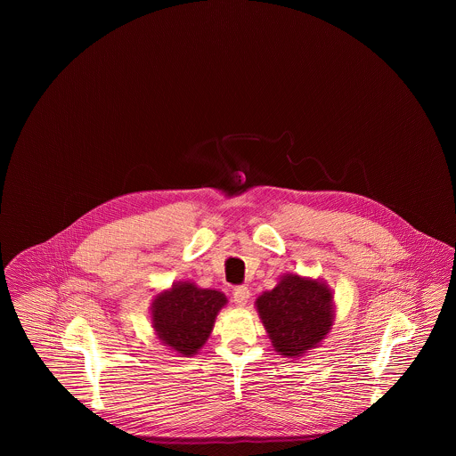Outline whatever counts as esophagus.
<instances>
[{
	"instance_id": "34e87169",
	"label": "esophagus",
	"mask_w": 456,
	"mask_h": 456,
	"mask_svg": "<svg viewBox=\"0 0 456 456\" xmlns=\"http://www.w3.org/2000/svg\"><path fill=\"white\" fill-rule=\"evenodd\" d=\"M232 296H234V303L238 305H246L249 299V289L246 285H238V287H234Z\"/></svg>"
}]
</instances>
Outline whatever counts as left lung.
<instances>
[{
    "mask_svg": "<svg viewBox=\"0 0 456 456\" xmlns=\"http://www.w3.org/2000/svg\"><path fill=\"white\" fill-rule=\"evenodd\" d=\"M256 307L273 347L285 357H299L316 347L333 318L330 289L297 275L283 277L273 290L256 299Z\"/></svg>",
    "mask_w": 456,
    "mask_h": 456,
    "instance_id": "left-lung-1",
    "label": "left lung"
}]
</instances>
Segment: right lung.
<instances>
[{"label":"right lung","mask_w":456,"mask_h":456,"mask_svg":"<svg viewBox=\"0 0 456 456\" xmlns=\"http://www.w3.org/2000/svg\"><path fill=\"white\" fill-rule=\"evenodd\" d=\"M225 303V296L218 290L175 283L153 301V328L167 347L186 357L193 355L210 337L217 313Z\"/></svg>","instance_id":"add662e5"}]
</instances>
